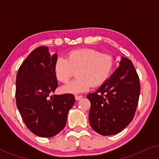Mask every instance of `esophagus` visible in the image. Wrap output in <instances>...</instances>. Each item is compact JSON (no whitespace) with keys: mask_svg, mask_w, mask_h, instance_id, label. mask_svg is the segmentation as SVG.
Masks as SVG:
<instances>
[{"mask_svg":"<svg viewBox=\"0 0 159 159\" xmlns=\"http://www.w3.org/2000/svg\"><path fill=\"white\" fill-rule=\"evenodd\" d=\"M82 95H76V96H75L76 101H80V100L82 99Z\"/></svg>","mask_w":159,"mask_h":159,"instance_id":"34e87169","label":"esophagus"}]
</instances>
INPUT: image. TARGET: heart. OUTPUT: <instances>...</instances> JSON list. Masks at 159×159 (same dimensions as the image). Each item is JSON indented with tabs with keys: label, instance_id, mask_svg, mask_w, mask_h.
Returning a JSON list of instances; mask_svg holds the SVG:
<instances>
[{
	"label": "heart",
	"instance_id": "obj_1",
	"mask_svg": "<svg viewBox=\"0 0 159 159\" xmlns=\"http://www.w3.org/2000/svg\"><path fill=\"white\" fill-rule=\"evenodd\" d=\"M114 63L110 55L95 50H76L67 55L66 59H56L54 72L60 82H66L77 71V79L63 86L62 90L78 94L88 91L91 85L98 87L105 83L111 75Z\"/></svg>",
	"mask_w": 159,
	"mask_h": 159
}]
</instances>
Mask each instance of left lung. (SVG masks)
<instances>
[{
  "label": "left lung",
  "mask_w": 159,
  "mask_h": 159,
  "mask_svg": "<svg viewBox=\"0 0 159 159\" xmlns=\"http://www.w3.org/2000/svg\"><path fill=\"white\" fill-rule=\"evenodd\" d=\"M140 93V80L133 64L121 57L119 66L109 79L87 96L91 103V127L104 136L121 132L133 119Z\"/></svg>",
  "instance_id": "8db88e82"
}]
</instances>
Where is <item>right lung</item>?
Returning a JSON list of instances; mask_svg holds the SVG:
<instances>
[{
	"label": "right lung",
	"mask_w": 159,
	"mask_h": 159,
	"mask_svg": "<svg viewBox=\"0 0 159 159\" xmlns=\"http://www.w3.org/2000/svg\"><path fill=\"white\" fill-rule=\"evenodd\" d=\"M57 53L48 48L32 51L19 67L16 80V101L24 122L32 133L55 136L64 129L69 111L75 103L72 94L53 95L58 87L54 72Z\"/></svg>",
	"instance_id": "1"
}]
</instances>
